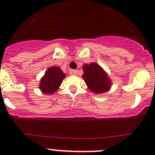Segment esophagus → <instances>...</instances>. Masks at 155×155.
Here are the masks:
<instances>
[{
    "instance_id": "esophagus-1",
    "label": "esophagus",
    "mask_w": 155,
    "mask_h": 155,
    "mask_svg": "<svg viewBox=\"0 0 155 155\" xmlns=\"http://www.w3.org/2000/svg\"><path fill=\"white\" fill-rule=\"evenodd\" d=\"M78 71L76 70H70V75H73V76H76L77 75Z\"/></svg>"
}]
</instances>
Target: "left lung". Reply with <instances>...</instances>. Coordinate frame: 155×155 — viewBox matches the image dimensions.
Masks as SVG:
<instances>
[{
	"instance_id": "8db88e82",
	"label": "left lung",
	"mask_w": 155,
	"mask_h": 155,
	"mask_svg": "<svg viewBox=\"0 0 155 155\" xmlns=\"http://www.w3.org/2000/svg\"><path fill=\"white\" fill-rule=\"evenodd\" d=\"M83 78L85 84L90 91L94 94H103L111 88L112 81L107 73L98 64L95 62L84 64Z\"/></svg>"
}]
</instances>
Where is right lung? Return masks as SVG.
<instances>
[{
  "instance_id": "add662e5",
  "label": "right lung",
  "mask_w": 155,
  "mask_h": 155,
  "mask_svg": "<svg viewBox=\"0 0 155 155\" xmlns=\"http://www.w3.org/2000/svg\"><path fill=\"white\" fill-rule=\"evenodd\" d=\"M65 77L66 75L59 67H51L40 79L39 88L43 94H52L59 88Z\"/></svg>"
}]
</instances>
